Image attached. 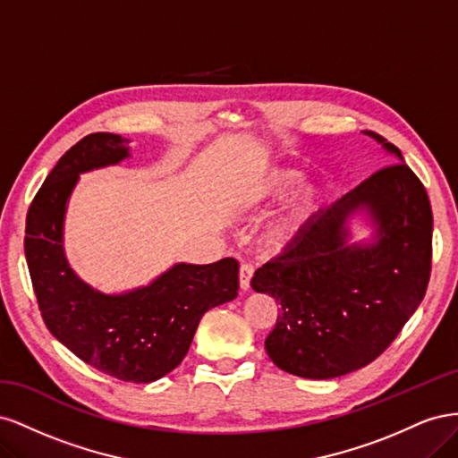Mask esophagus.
<instances>
[{
	"instance_id": "1",
	"label": "esophagus",
	"mask_w": 458,
	"mask_h": 458,
	"mask_svg": "<svg viewBox=\"0 0 458 458\" xmlns=\"http://www.w3.org/2000/svg\"><path fill=\"white\" fill-rule=\"evenodd\" d=\"M252 275H254V267L250 266V263H244V266H241V271H239V284H241V290H246L250 288V281H252Z\"/></svg>"
}]
</instances>
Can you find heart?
I'll return each mask as SVG.
<instances>
[{
  "label": "heart",
  "mask_w": 458,
  "mask_h": 458,
  "mask_svg": "<svg viewBox=\"0 0 458 458\" xmlns=\"http://www.w3.org/2000/svg\"><path fill=\"white\" fill-rule=\"evenodd\" d=\"M301 179L303 174L294 168H269L242 185L234 204L241 210H256V208L273 204L290 195L300 185ZM323 204L325 189L321 185H301L286 200L281 214L271 224L267 231V242L271 246H284L286 242L294 241L315 219Z\"/></svg>",
  "instance_id": "obj_1"
}]
</instances>
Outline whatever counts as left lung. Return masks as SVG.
I'll list each match as a JSON object with an SVG mask.
<instances>
[{
	"instance_id": "left-lung-1",
	"label": "left lung",
	"mask_w": 458,
	"mask_h": 458,
	"mask_svg": "<svg viewBox=\"0 0 458 458\" xmlns=\"http://www.w3.org/2000/svg\"><path fill=\"white\" fill-rule=\"evenodd\" d=\"M367 135L397 164L318 212L252 276L256 293L281 306L266 352L294 377L328 380L369 365L426 294L434 225L426 189L397 147ZM353 223L367 238L354 239Z\"/></svg>"
}]
</instances>
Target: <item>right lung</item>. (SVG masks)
<instances>
[{
	"instance_id": "obj_1",
	"label": "right lung",
	"mask_w": 458,
	"mask_h": 458,
	"mask_svg": "<svg viewBox=\"0 0 458 458\" xmlns=\"http://www.w3.org/2000/svg\"><path fill=\"white\" fill-rule=\"evenodd\" d=\"M128 158L130 140L105 131L84 137L63 155L29 210L24 254L51 335L108 377L148 384L183 361L208 310L237 298L239 263L177 261L123 293H103L81 279L64 252L68 202L81 174Z\"/></svg>"
}]
</instances>
